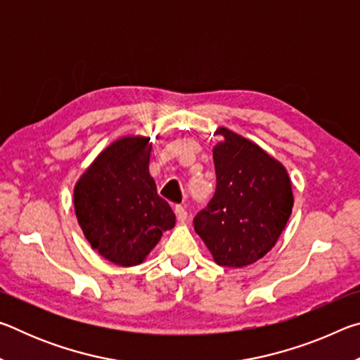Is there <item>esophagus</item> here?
I'll list each match as a JSON object with an SVG mask.
<instances>
[{"instance_id": "obj_1", "label": "esophagus", "mask_w": 360, "mask_h": 360, "mask_svg": "<svg viewBox=\"0 0 360 360\" xmlns=\"http://www.w3.org/2000/svg\"><path fill=\"white\" fill-rule=\"evenodd\" d=\"M174 212H176V217H178V221H181V222L187 221V210L184 208V206H182V205H176Z\"/></svg>"}]
</instances>
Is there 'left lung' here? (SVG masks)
Returning a JSON list of instances; mask_svg holds the SVG:
<instances>
[{
    "instance_id": "left-lung-1",
    "label": "left lung",
    "mask_w": 360,
    "mask_h": 360,
    "mask_svg": "<svg viewBox=\"0 0 360 360\" xmlns=\"http://www.w3.org/2000/svg\"><path fill=\"white\" fill-rule=\"evenodd\" d=\"M212 150L216 192L193 217L195 231L222 266H246L275 246L294 205L281 163L227 129Z\"/></svg>"
}]
</instances>
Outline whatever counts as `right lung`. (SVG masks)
<instances>
[{
	"label": "right lung",
	"instance_id": "right-lung-1",
	"mask_svg": "<svg viewBox=\"0 0 360 360\" xmlns=\"http://www.w3.org/2000/svg\"><path fill=\"white\" fill-rule=\"evenodd\" d=\"M146 138H122L89 167L75 187V210L85 238L115 265H138L162 231L174 227V212L157 193L149 174Z\"/></svg>",
	"mask_w": 360,
	"mask_h": 360
}]
</instances>
